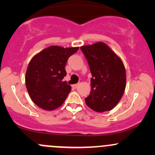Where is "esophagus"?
Returning a JSON list of instances; mask_svg holds the SVG:
<instances>
[{
  "mask_svg": "<svg viewBox=\"0 0 155 155\" xmlns=\"http://www.w3.org/2000/svg\"><path fill=\"white\" fill-rule=\"evenodd\" d=\"M78 86H79V84H76L72 85V87L74 88V89H76V88L78 87Z\"/></svg>",
  "mask_w": 155,
  "mask_h": 155,
  "instance_id": "obj_1",
  "label": "esophagus"
}]
</instances>
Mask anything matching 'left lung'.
Instances as JSON below:
<instances>
[{
	"label": "left lung",
	"instance_id": "1",
	"mask_svg": "<svg viewBox=\"0 0 155 155\" xmlns=\"http://www.w3.org/2000/svg\"><path fill=\"white\" fill-rule=\"evenodd\" d=\"M92 78L91 92L85 98L88 107L97 112L111 110L120 102L126 87L125 68L122 60L104 42L81 47Z\"/></svg>",
	"mask_w": 155,
	"mask_h": 155
}]
</instances>
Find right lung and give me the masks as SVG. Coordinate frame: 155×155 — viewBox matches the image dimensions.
Here are the masks:
<instances>
[{"label":"right lung","instance_id":"1","mask_svg":"<svg viewBox=\"0 0 155 155\" xmlns=\"http://www.w3.org/2000/svg\"><path fill=\"white\" fill-rule=\"evenodd\" d=\"M79 47L50 46L32 58L25 75V84L31 100L38 107L51 111L61 106L71 90L63 81L65 64Z\"/></svg>","mask_w":155,"mask_h":155}]
</instances>
